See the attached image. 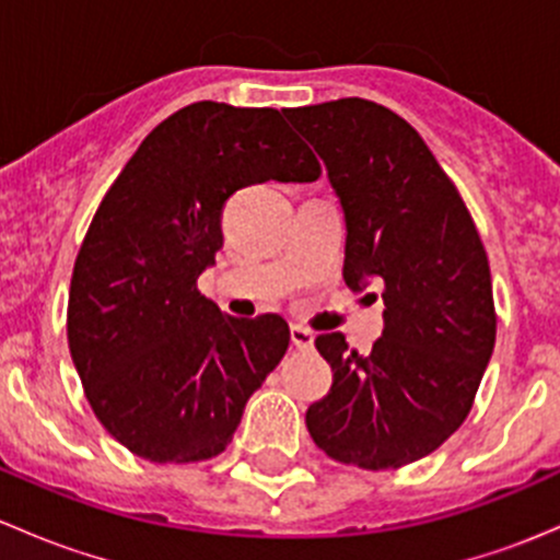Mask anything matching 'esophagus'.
<instances>
[{
    "label": "esophagus",
    "instance_id": "esophagus-1",
    "mask_svg": "<svg viewBox=\"0 0 560 560\" xmlns=\"http://www.w3.org/2000/svg\"><path fill=\"white\" fill-rule=\"evenodd\" d=\"M290 338H292V343H295L298 349H312L314 347V332L306 330V327H301V325L290 327Z\"/></svg>",
    "mask_w": 560,
    "mask_h": 560
}]
</instances>
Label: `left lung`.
Listing matches in <instances>:
<instances>
[{
  "instance_id": "1",
  "label": "left lung",
  "mask_w": 560,
  "mask_h": 560,
  "mask_svg": "<svg viewBox=\"0 0 560 560\" xmlns=\"http://www.w3.org/2000/svg\"><path fill=\"white\" fill-rule=\"evenodd\" d=\"M284 116L341 200L343 281H376L385 301L371 354L341 332L316 336L332 385L306 428L332 460L400 468L442 447L471 411L495 343L488 254L450 175L398 113L347 97Z\"/></svg>"
}]
</instances>
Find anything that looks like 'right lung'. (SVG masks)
Returning a JSON list of instances; mask_svg holds the SVG:
<instances>
[{
  "mask_svg": "<svg viewBox=\"0 0 560 560\" xmlns=\"http://www.w3.org/2000/svg\"><path fill=\"white\" fill-rule=\"evenodd\" d=\"M316 178L279 110L206 100L151 129L113 180L72 268L67 341L94 415L129 453L197 463L233 442L290 327L222 314L197 276L222 248L230 195Z\"/></svg>",
  "mask_w": 560,
  "mask_h": 560,
  "instance_id": "1",
  "label": "right lung"
}]
</instances>
